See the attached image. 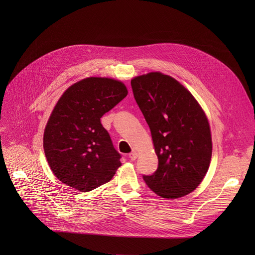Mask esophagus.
<instances>
[{
    "instance_id": "obj_1",
    "label": "esophagus",
    "mask_w": 255,
    "mask_h": 255,
    "mask_svg": "<svg viewBox=\"0 0 255 255\" xmlns=\"http://www.w3.org/2000/svg\"><path fill=\"white\" fill-rule=\"evenodd\" d=\"M129 159L131 160V161H134V160L137 158V153L136 152H131L129 155H128Z\"/></svg>"
}]
</instances>
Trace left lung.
Returning a JSON list of instances; mask_svg holds the SVG:
<instances>
[{
	"label": "left lung",
	"instance_id": "left-lung-1",
	"mask_svg": "<svg viewBox=\"0 0 255 255\" xmlns=\"http://www.w3.org/2000/svg\"><path fill=\"white\" fill-rule=\"evenodd\" d=\"M133 96L148 123L158 156L153 175L142 176L156 194L177 198L203 181L212 157L208 119L175 78L151 72L131 80Z\"/></svg>",
	"mask_w": 255,
	"mask_h": 255
}]
</instances>
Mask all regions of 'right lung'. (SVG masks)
<instances>
[{
    "label": "right lung",
    "mask_w": 255,
    "mask_h": 255,
    "mask_svg": "<svg viewBox=\"0 0 255 255\" xmlns=\"http://www.w3.org/2000/svg\"><path fill=\"white\" fill-rule=\"evenodd\" d=\"M128 94L125 85L90 77L67 89L44 130L43 148L55 176L88 192L110 182L121 166V155L100 118Z\"/></svg>",
    "instance_id": "obj_1"
}]
</instances>
